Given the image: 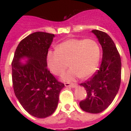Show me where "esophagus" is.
I'll use <instances>...</instances> for the list:
<instances>
[{"label": "esophagus", "instance_id": "obj_1", "mask_svg": "<svg viewBox=\"0 0 131 131\" xmlns=\"http://www.w3.org/2000/svg\"><path fill=\"white\" fill-rule=\"evenodd\" d=\"M64 85L66 87H69V88H76L77 85L74 83H65Z\"/></svg>", "mask_w": 131, "mask_h": 131}]
</instances>
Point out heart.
<instances>
[{
  "label": "heart",
  "instance_id": "heart-1",
  "mask_svg": "<svg viewBox=\"0 0 131 131\" xmlns=\"http://www.w3.org/2000/svg\"><path fill=\"white\" fill-rule=\"evenodd\" d=\"M100 58L98 43L92 39H69L60 43L57 50H50L47 55L49 69L54 75L65 71L68 63L71 68L63 74L64 81L86 79L95 72Z\"/></svg>",
  "mask_w": 131,
  "mask_h": 131
}]
</instances>
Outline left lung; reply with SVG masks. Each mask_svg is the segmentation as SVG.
Returning a JSON list of instances; mask_svg holds the SVG:
<instances>
[{"label": "left lung", "instance_id": "8db88e82", "mask_svg": "<svg viewBox=\"0 0 131 131\" xmlns=\"http://www.w3.org/2000/svg\"><path fill=\"white\" fill-rule=\"evenodd\" d=\"M102 48L100 67L88 81L81 83L86 90L87 97L80 102V107L86 112L97 114L112 102L121 84V62L112 39L106 33L93 30Z\"/></svg>", "mask_w": 131, "mask_h": 131}]
</instances>
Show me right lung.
Segmentation results:
<instances>
[{
  "label": "right lung",
  "instance_id": "add662e5",
  "mask_svg": "<svg viewBox=\"0 0 131 131\" xmlns=\"http://www.w3.org/2000/svg\"><path fill=\"white\" fill-rule=\"evenodd\" d=\"M54 34L33 33L19 43L12 62L14 92L19 103L31 115L46 118L56 110L64 87L47 68V55ZM21 59H27L22 63Z\"/></svg>",
  "mask_w": 131,
  "mask_h": 131
}]
</instances>
